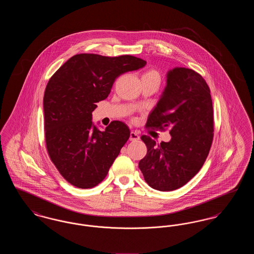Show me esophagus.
Returning a JSON list of instances; mask_svg holds the SVG:
<instances>
[{"label": "esophagus", "mask_w": 254, "mask_h": 254, "mask_svg": "<svg viewBox=\"0 0 254 254\" xmlns=\"http://www.w3.org/2000/svg\"><path fill=\"white\" fill-rule=\"evenodd\" d=\"M140 139V135L136 131H131L130 132V136H129V140L130 141H137Z\"/></svg>", "instance_id": "34e87169"}]
</instances>
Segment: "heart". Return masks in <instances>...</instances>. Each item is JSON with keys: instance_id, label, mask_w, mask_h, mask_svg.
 <instances>
[{"instance_id": "obj_1", "label": "heart", "mask_w": 254, "mask_h": 254, "mask_svg": "<svg viewBox=\"0 0 254 254\" xmlns=\"http://www.w3.org/2000/svg\"><path fill=\"white\" fill-rule=\"evenodd\" d=\"M142 78H153V79H156V80H158V81L160 82V75H159V73H158L156 70H154V69H149V70L145 71V72L143 74Z\"/></svg>"}]
</instances>
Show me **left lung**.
Listing matches in <instances>:
<instances>
[{"label": "left lung", "mask_w": 254, "mask_h": 254, "mask_svg": "<svg viewBox=\"0 0 254 254\" xmlns=\"http://www.w3.org/2000/svg\"><path fill=\"white\" fill-rule=\"evenodd\" d=\"M146 127H169L170 141L156 144L141 139L147 147L139 162L145 182L160 191L175 190L198 173L213 139V108L204 78L192 69L174 67L167 74V85Z\"/></svg>", "instance_id": "8db88e82"}]
</instances>
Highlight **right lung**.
Masks as SVG:
<instances>
[{
    "label": "right lung",
    "mask_w": 254,
    "mask_h": 254,
    "mask_svg": "<svg viewBox=\"0 0 254 254\" xmlns=\"http://www.w3.org/2000/svg\"><path fill=\"white\" fill-rule=\"evenodd\" d=\"M146 62L123 55L77 54L52 75L45 90V135L49 157L73 186L90 189L103 181L129 138L128 127L112 121L101 131L92 120L96 103L108 98L123 73Z\"/></svg>",
    "instance_id": "obj_1"
}]
</instances>
